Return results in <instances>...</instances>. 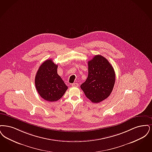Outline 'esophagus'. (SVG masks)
Here are the masks:
<instances>
[{"label":"esophagus","mask_w":152,"mask_h":152,"mask_svg":"<svg viewBox=\"0 0 152 152\" xmlns=\"http://www.w3.org/2000/svg\"><path fill=\"white\" fill-rule=\"evenodd\" d=\"M72 86H73V87H78V86H79V85L77 83H74L72 84Z\"/></svg>","instance_id":"obj_1"}]
</instances>
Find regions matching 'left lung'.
Segmentation results:
<instances>
[{
  "label": "left lung",
  "instance_id": "left-lung-1",
  "mask_svg": "<svg viewBox=\"0 0 152 152\" xmlns=\"http://www.w3.org/2000/svg\"><path fill=\"white\" fill-rule=\"evenodd\" d=\"M88 74L80 85L86 97L95 103L107 99L112 93L115 73L109 61L101 55H96L88 62Z\"/></svg>",
  "mask_w": 152,
  "mask_h": 152
}]
</instances>
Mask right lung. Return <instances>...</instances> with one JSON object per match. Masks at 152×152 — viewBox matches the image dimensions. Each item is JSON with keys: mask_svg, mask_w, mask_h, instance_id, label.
Instances as JSON below:
<instances>
[{"mask_svg": "<svg viewBox=\"0 0 152 152\" xmlns=\"http://www.w3.org/2000/svg\"><path fill=\"white\" fill-rule=\"evenodd\" d=\"M58 65L51 59L40 66L35 77V86L40 96L49 102H56L62 98L67 86L57 74Z\"/></svg>", "mask_w": 152, "mask_h": 152, "instance_id": "1", "label": "right lung"}]
</instances>
